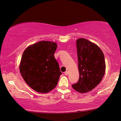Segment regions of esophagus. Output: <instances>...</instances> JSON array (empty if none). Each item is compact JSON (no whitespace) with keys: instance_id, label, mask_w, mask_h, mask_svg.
Listing matches in <instances>:
<instances>
[{"instance_id":"34e87169","label":"esophagus","mask_w":121,"mask_h":121,"mask_svg":"<svg viewBox=\"0 0 121 121\" xmlns=\"http://www.w3.org/2000/svg\"><path fill=\"white\" fill-rule=\"evenodd\" d=\"M64 74H65V75H66V76H67V75H68V71H65V72H64Z\"/></svg>"}]
</instances>
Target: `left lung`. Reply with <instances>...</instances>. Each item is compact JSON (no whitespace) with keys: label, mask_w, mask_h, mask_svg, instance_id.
I'll use <instances>...</instances> for the list:
<instances>
[{"label":"left lung","mask_w":121,"mask_h":121,"mask_svg":"<svg viewBox=\"0 0 121 121\" xmlns=\"http://www.w3.org/2000/svg\"><path fill=\"white\" fill-rule=\"evenodd\" d=\"M76 45L79 78L72 87L80 93H86L99 84L104 77V56L99 46L86 39H78Z\"/></svg>","instance_id":"8db88e82"}]
</instances>
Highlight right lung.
I'll return each instance as SVG.
<instances>
[{"label": "right lung", "mask_w": 121, "mask_h": 121, "mask_svg": "<svg viewBox=\"0 0 121 121\" xmlns=\"http://www.w3.org/2000/svg\"><path fill=\"white\" fill-rule=\"evenodd\" d=\"M57 44L42 40L24 50L19 70L26 84L37 92L46 94L55 88L62 73L54 56Z\"/></svg>", "instance_id": "right-lung-1"}]
</instances>
